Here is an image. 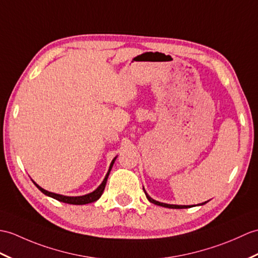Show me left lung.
<instances>
[{
  "instance_id": "left-lung-1",
  "label": "left lung",
  "mask_w": 258,
  "mask_h": 258,
  "mask_svg": "<svg viewBox=\"0 0 258 258\" xmlns=\"http://www.w3.org/2000/svg\"><path fill=\"white\" fill-rule=\"evenodd\" d=\"M145 191V190H144ZM146 197L148 201H151L152 203H154V205H157V206H160V207H165V208H169V209H187V208H190V206H177V205H167V203H161V202H158L156 200L152 199L151 197H149L146 192H145ZM202 205H205V203H202Z\"/></svg>"
}]
</instances>
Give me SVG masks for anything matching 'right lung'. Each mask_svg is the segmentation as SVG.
<instances>
[{"mask_svg": "<svg viewBox=\"0 0 258 258\" xmlns=\"http://www.w3.org/2000/svg\"><path fill=\"white\" fill-rule=\"evenodd\" d=\"M114 160H115V158L112 160V163L110 165V169H109V171H107L103 182H102L99 185V187L93 191V192L89 194V195H86V196H81V197H66V196H61V195L52 194V192H49V191H47V190L43 189L41 187H39V185L36 183V182H34V183H35L36 187H37L41 191V192L45 194L46 196H49V197L53 198V199H56V200L60 201V202L69 203V205H88V203H92L94 201H97L99 198L102 196V194H103L104 188H105V184H106V180H107V177H109V175H110V171L112 169L113 164H114Z\"/></svg>", "mask_w": 258, "mask_h": 258, "instance_id": "right-lung-1", "label": "right lung"}]
</instances>
